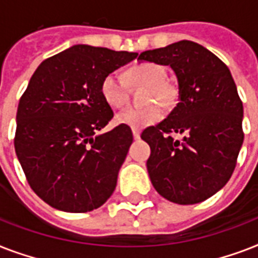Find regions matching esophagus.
Wrapping results in <instances>:
<instances>
[{"label":"esophagus","mask_w":258,"mask_h":258,"mask_svg":"<svg viewBox=\"0 0 258 258\" xmlns=\"http://www.w3.org/2000/svg\"><path fill=\"white\" fill-rule=\"evenodd\" d=\"M133 134H134V139H139L141 138V131L138 128H133Z\"/></svg>","instance_id":"obj_1"}]
</instances>
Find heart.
Wrapping results in <instances>:
<instances>
[{
  "label": "heart",
  "mask_w": 258,
  "mask_h": 258,
  "mask_svg": "<svg viewBox=\"0 0 258 258\" xmlns=\"http://www.w3.org/2000/svg\"><path fill=\"white\" fill-rule=\"evenodd\" d=\"M127 80L133 86L147 87L146 101L158 100L170 104L176 96V89L171 83L166 82V70L157 62H141L127 71ZM101 96L111 107L120 108L128 101V88L124 79L119 74L111 72L105 75L100 84ZM163 117V108L159 103H149L145 107H130L116 115L119 124L131 128H143L157 123Z\"/></svg>",
  "instance_id": "obj_1"
}]
</instances>
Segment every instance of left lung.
<instances>
[{"instance_id":"left-lung-1","label":"left lung","mask_w":258,"mask_h":258,"mask_svg":"<svg viewBox=\"0 0 258 258\" xmlns=\"http://www.w3.org/2000/svg\"><path fill=\"white\" fill-rule=\"evenodd\" d=\"M138 60L170 66L179 101L159 124L142 133L151 155L150 179L174 204H200L230 179L244 142L242 101L225 62L187 40L146 50ZM172 133H182V141Z\"/></svg>"}]
</instances>
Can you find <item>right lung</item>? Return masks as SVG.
<instances>
[{"label":"right lung","instance_id":"right-lung-1","mask_svg":"<svg viewBox=\"0 0 258 258\" xmlns=\"http://www.w3.org/2000/svg\"><path fill=\"white\" fill-rule=\"evenodd\" d=\"M137 56L79 44L44 60L30 78L14 149L32 190L52 208L87 213L112 196L134 138L124 124L97 134L113 117L100 84Z\"/></svg>","mask_w":258,"mask_h":258}]
</instances>
